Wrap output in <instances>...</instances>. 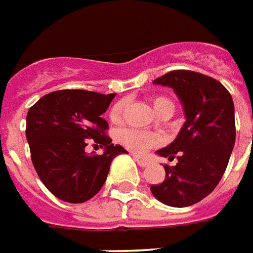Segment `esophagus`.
<instances>
[{"label": "esophagus", "instance_id": "34e87169", "mask_svg": "<svg viewBox=\"0 0 253 253\" xmlns=\"http://www.w3.org/2000/svg\"><path fill=\"white\" fill-rule=\"evenodd\" d=\"M133 159H135V162L138 163L140 167H146L147 164H149V160H147L146 157H143V156H138V154H135V156H133Z\"/></svg>", "mask_w": 253, "mask_h": 253}]
</instances>
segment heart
Listing matches in <instances>:
<instances>
[{"instance_id": "heart-1", "label": "heart", "mask_w": 253, "mask_h": 253, "mask_svg": "<svg viewBox=\"0 0 253 253\" xmlns=\"http://www.w3.org/2000/svg\"><path fill=\"white\" fill-rule=\"evenodd\" d=\"M152 106H153L154 111L157 114H164V113H169L172 114L174 113V103L167 97H163V96H157L152 99ZM124 114V103H118L115 104L114 108L111 110V120L118 123ZM120 140L123 142L125 146L128 147L132 152H145L147 147L154 146L159 143V136L153 135V133H147V132H142V130H135V129H125L120 132L118 135Z\"/></svg>"}]
</instances>
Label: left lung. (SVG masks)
Here are the masks:
<instances>
[{"label":"left lung","instance_id":"obj_1","mask_svg":"<svg viewBox=\"0 0 253 253\" xmlns=\"http://www.w3.org/2000/svg\"><path fill=\"white\" fill-rule=\"evenodd\" d=\"M153 83L174 90L185 123L156 152L177 164H166L164 181L150 191L167 206L186 208L211 194L227 169L235 143L233 97L216 79L192 71H172Z\"/></svg>","mask_w":253,"mask_h":253}]
</instances>
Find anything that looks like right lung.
I'll use <instances>...</instances> for the list:
<instances>
[{"label": "right lung", "mask_w": 253, "mask_h": 253, "mask_svg": "<svg viewBox=\"0 0 253 253\" xmlns=\"http://www.w3.org/2000/svg\"><path fill=\"white\" fill-rule=\"evenodd\" d=\"M115 93L58 90L43 96L26 115V139L37 175L58 199L89 201L106 182L111 162L128 153L104 135L108 124L101 115ZM93 138L105 147L103 155L85 153Z\"/></svg>", "instance_id": "1"}]
</instances>
